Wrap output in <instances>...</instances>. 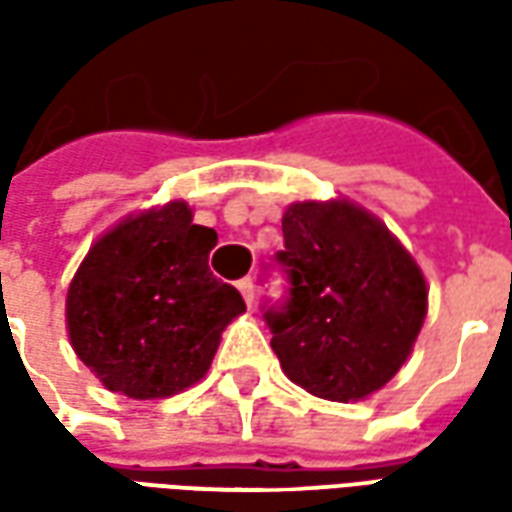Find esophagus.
<instances>
[{
	"instance_id": "obj_1",
	"label": "esophagus",
	"mask_w": 512,
	"mask_h": 512,
	"mask_svg": "<svg viewBox=\"0 0 512 512\" xmlns=\"http://www.w3.org/2000/svg\"><path fill=\"white\" fill-rule=\"evenodd\" d=\"M238 290H241V296H244L246 304L252 307V301H255V279L252 277L238 279Z\"/></svg>"
}]
</instances>
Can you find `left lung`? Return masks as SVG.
<instances>
[{
  "label": "left lung",
  "mask_w": 512,
  "mask_h": 512,
  "mask_svg": "<svg viewBox=\"0 0 512 512\" xmlns=\"http://www.w3.org/2000/svg\"><path fill=\"white\" fill-rule=\"evenodd\" d=\"M288 301L266 310L285 376L323 400H362L417 343L428 285L406 246L348 200L293 202L282 216Z\"/></svg>",
  "instance_id": "obj_1"
}]
</instances>
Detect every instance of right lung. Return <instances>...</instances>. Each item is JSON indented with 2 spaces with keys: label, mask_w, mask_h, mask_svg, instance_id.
Wrapping results in <instances>:
<instances>
[{
  "label": "right lung",
  "mask_w": 512,
  "mask_h": 512,
  "mask_svg": "<svg viewBox=\"0 0 512 512\" xmlns=\"http://www.w3.org/2000/svg\"><path fill=\"white\" fill-rule=\"evenodd\" d=\"M219 241L172 200L104 233L68 288L65 321L76 356L117 395H178L213 362L227 323L246 310L216 279L208 255Z\"/></svg>",
  "instance_id": "right-lung-1"
}]
</instances>
